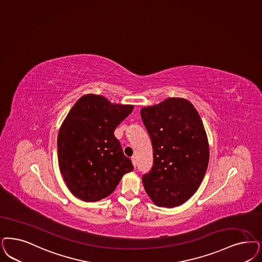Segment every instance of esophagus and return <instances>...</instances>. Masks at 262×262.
Here are the masks:
<instances>
[{"label": "esophagus", "mask_w": 262, "mask_h": 262, "mask_svg": "<svg viewBox=\"0 0 262 262\" xmlns=\"http://www.w3.org/2000/svg\"><path fill=\"white\" fill-rule=\"evenodd\" d=\"M132 163L134 164V166L136 167V157H132Z\"/></svg>", "instance_id": "1"}]
</instances>
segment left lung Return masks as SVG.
Wrapping results in <instances>:
<instances>
[{"label": "left lung", "mask_w": 262, "mask_h": 262, "mask_svg": "<svg viewBox=\"0 0 262 262\" xmlns=\"http://www.w3.org/2000/svg\"><path fill=\"white\" fill-rule=\"evenodd\" d=\"M154 151L145 191L159 207L180 206L198 190L209 163V143L198 110L188 99L168 98L140 110Z\"/></svg>", "instance_id": "left-lung-1"}]
</instances>
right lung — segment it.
Here are the masks:
<instances>
[{"mask_svg":"<svg viewBox=\"0 0 262 262\" xmlns=\"http://www.w3.org/2000/svg\"><path fill=\"white\" fill-rule=\"evenodd\" d=\"M134 105L112 103L103 96L87 94L78 99L58 134V163L72 194L86 202L110 195L122 177L134 170L132 161L114 130Z\"/></svg>","mask_w":262,"mask_h":262,"instance_id":"add662e5","label":"right lung"}]
</instances>
